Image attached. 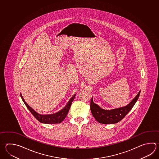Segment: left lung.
<instances>
[{
    "label": "left lung",
    "mask_w": 159,
    "mask_h": 159,
    "mask_svg": "<svg viewBox=\"0 0 159 159\" xmlns=\"http://www.w3.org/2000/svg\"><path fill=\"white\" fill-rule=\"evenodd\" d=\"M140 93V91L133 100L126 106L111 110H105L102 109L97 104L94 103L92 97L90 104L91 113L94 118L99 123L105 125L117 123L120 122V120H122L133 108L139 97Z\"/></svg>",
    "instance_id": "left-lung-1"
}]
</instances>
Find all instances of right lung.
Here are the masks:
<instances>
[{
    "label": "right lung",
    "mask_w": 159,
    "mask_h": 159,
    "mask_svg": "<svg viewBox=\"0 0 159 159\" xmlns=\"http://www.w3.org/2000/svg\"><path fill=\"white\" fill-rule=\"evenodd\" d=\"M20 96L23 100V102L26 105L27 108L30 111V113L32 114L33 116L35 117L36 119L41 123H46V124H57V123H60L61 122H62V121L65 120V118L66 117L67 114H68V111L70 110L72 102L74 100L76 94H74L70 99L67 104H66V105L65 106L64 108H63V109L60 110L59 111L56 113L48 114V115H41L40 114L37 113L35 110H33L32 108L26 103L25 101L24 100L21 93H20Z\"/></svg>",
    "instance_id": "1"
}]
</instances>
